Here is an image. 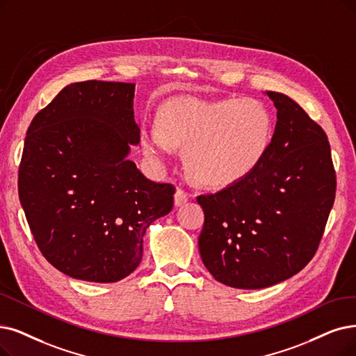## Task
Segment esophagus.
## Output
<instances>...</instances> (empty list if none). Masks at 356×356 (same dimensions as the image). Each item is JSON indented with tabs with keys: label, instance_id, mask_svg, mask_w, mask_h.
<instances>
[{
	"label": "esophagus",
	"instance_id": "obj_1",
	"mask_svg": "<svg viewBox=\"0 0 356 356\" xmlns=\"http://www.w3.org/2000/svg\"><path fill=\"white\" fill-rule=\"evenodd\" d=\"M187 202H188V194H187L186 191H182V190H177V193H175V195H174V203H175V206L179 207V206H182V204H186Z\"/></svg>",
	"mask_w": 356,
	"mask_h": 356
}]
</instances>
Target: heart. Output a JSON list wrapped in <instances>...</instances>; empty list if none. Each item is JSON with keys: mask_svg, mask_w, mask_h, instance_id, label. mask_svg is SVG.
Returning a JSON list of instances; mask_svg holds the SVG:
<instances>
[{"mask_svg": "<svg viewBox=\"0 0 356 356\" xmlns=\"http://www.w3.org/2000/svg\"><path fill=\"white\" fill-rule=\"evenodd\" d=\"M158 123L141 129L143 152L166 158L174 146H184L187 169L207 186H225L250 174L273 137L272 115L255 99H172L159 111Z\"/></svg>", "mask_w": 356, "mask_h": 356, "instance_id": "b5f03b06", "label": "heart"}]
</instances>
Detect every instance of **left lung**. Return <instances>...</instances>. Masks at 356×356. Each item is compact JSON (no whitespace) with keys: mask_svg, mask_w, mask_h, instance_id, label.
<instances>
[{"mask_svg":"<svg viewBox=\"0 0 356 356\" xmlns=\"http://www.w3.org/2000/svg\"><path fill=\"white\" fill-rule=\"evenodd\" d=\"M266 95L277 121L263 161L226 188L197 197L204 211L202 260L218 282L238 289L268 288L301 272L334 203L325 133L289 96Z\"/></svg>","mask_w":356,"mask_h":356,"instance_id":"obj_1","label":"left lung"}]
</instances>
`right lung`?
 I'll return each mask as SVG.
<instances>
[{
    "label": "right lung",
    "mask_w": 356,
    "mask_h": 356,
    "mask_svg": "<svg viewBox=\"0 0 356 356\" xmlns=\"http://www.w3.org/2000/svg\"><path fill=\"white\" fill-rule=\"evenodd\" d=\"M133 83H71L27 130L19 197L44 257L97 283L133 273L147 227L172 210L175 187L129 159L140 143Z\"/></svg>",
    "instance_id": "obj_1"
}]
</instances>
